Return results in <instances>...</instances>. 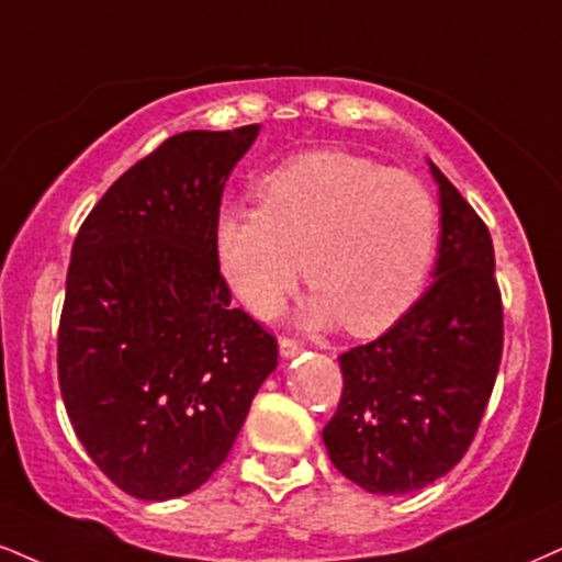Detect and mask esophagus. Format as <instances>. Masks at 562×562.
<instances>
[{"label": "esophagus", "mask_w": 562, "mask_h": 562, "mask_svg": "<svg viewBox=\"0 0 562 562\" xmlns=\"http://www.w3.org/2000/svg\"><path fill=\"white\" fill-rule=\"evenodd\" d=\"M303 350L299 340H290V337H282L280 340V356L282 358H295Z\"/></svg>", "instance_id": "esophagus-1"}]
</instances>
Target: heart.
Instances as JSON below:
<instances>
[{
	"mask_svg": "<svg viewBox=\"0 0 562 562\" xmlns=\"http://www.w3.org/2000/svg\"><path fill=\"white\" fill-rule=\"evenodd\" d=\"M259 209L222 206L214 256L254 316H272L306 274L308 327L346 324L376 335L427 288L439 216L429 188L348 151H306L256 186Z\"/></svg>",
	"mask_w": 562,
	"mask_h": 562,
	"instance_id": "1",
	"label": "heart"
}]
</instances>
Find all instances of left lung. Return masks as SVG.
<instances>
[{"mask_svg": "<svg viewBox=\"0 0 562 562\" xmlns=\"http://www.w3.org/2000/svg\"><path fill=\"white\" fill-rule=\"evenodd\" d=\"M439 191L435 282L382 337L342 353V397L322 431L335 469L371 495H408L469 450L503 356L490 229L429 161Z\"/></svg>", "mask_w": 562, "mask_h": 562, "instance_id": "obj_1", "label": "left lung"}]
</instances>
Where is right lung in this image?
I'll return each instance as SVG.
<instances>
[{"instance_id":"obj_1","label":"right lung","mask_w":562,"mask_h":562,"mask_svg":"<svg viewBox=\"0 0 562 562\" xmlns=\"http://www.w3.org/2000/svg\"><path fill=\"white\" fill-rule=\"evenodd\" d=\"M261 125L186 131L135 161L72 243L59 390L91 461L138 499H175L220 469L277 340L214 256L222 191Z\"/></svg>"}]
</instances>
